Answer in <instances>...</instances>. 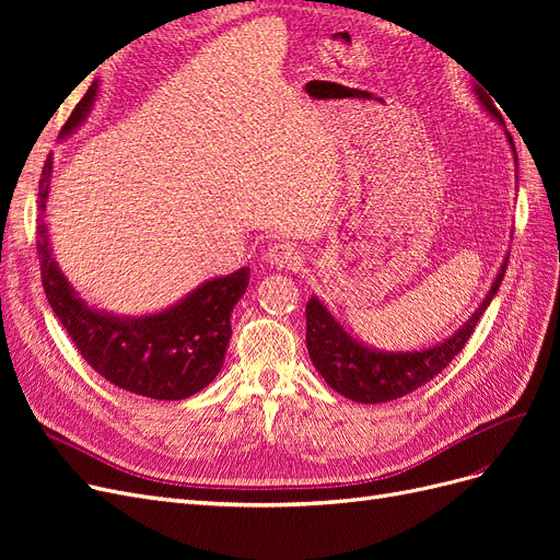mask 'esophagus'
<instances>
[{"label":"esophagus","mask_w":560,"mask_h":560,"mask_svg":"<svg viewBox=\"0 0 560 560\" xmlns=\"http://www.w3.org/2000/svg\"><path fill=\"white\" fill-rule=\"evenodd\" d=\"M266 261L273 264L278 268H299L301 261H303V254L299 252V247L290 241H280V243H273L268 247L266 252Z\"/></svg>","instance_id":"1"}]
</instances>
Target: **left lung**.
I'll return each instance as SVG.
<instances>
[{
	"mask_svg": "<svg viewBox=\"0 0 560 560\" xmlns=\"http://www.w3.org/2000/svg\"><path fill=\"white\" fill-rule=\"evenodd\" d=\"M477 91L481 105L493 114L498 121H502L498 107L493 105V100L486 95V91ZM506 138H510V144L514 149V140L510 132H506ZM506 264H510V259H504L488 296L483 299L477 313L467 319V325L463 329H457L448 341L418 352H378L364 348L362 343L354 341V338L331 317V313L313 296L306 306V346L315 369L338 395L360 404H383L413 393L420 385H425L428 381L442 374V371L453 362L455 354L465 348L469 336L477 329L481 315L498 294V287L506 273Z\"/></svg>",
	"mask_w": 560,
	"mask_h": 560,
	"instance_id": "left-lung-1",
	"label": "left lung"
}]
</instances>
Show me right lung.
Returning a JSON list of instances; mask_svg holds the SVG:
<instances>
[{"instance_id": "add662e5", "label": "right lung", "mask_w": 560, "mask_h": 560, "mask_svg": "<svg viewBox=\"0 0 560 560\" xmlns=\"http://www.w3.org/2000/svg\"><path fill=\"white\" fill-rule=\"evenodd\" d=\"M97 83L79 100L60 135L72 132L93 107ZM50 156L39 179V210L46 208ZM42 284L50 308L72 343L100 376L151 399H186L210 385L224 364L231 338V313L249 284V268L200 284L184 301L159 315L114 317L89 308L50 257L44 217L37 224Z\"/></svg>"}]
</instances>
